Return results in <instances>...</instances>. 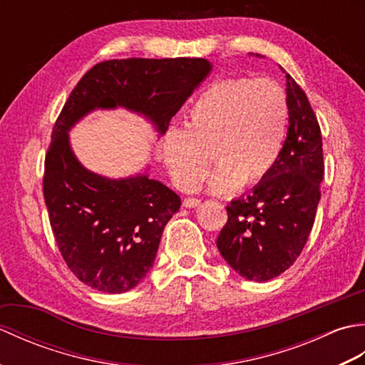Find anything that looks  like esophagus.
Segmentation results:
<instances>
[{
  "instance_id": "1",
  "label": "esophagus",
  "mask_w": 365,
  "mask_h": 365,
  "mask_svg": "<svg viewBox=\"0 0 365 365\" xmlns=\"http://www.w3.org/2000/svg\"><path fill=\"white\" fill-rule=\"evenodd\" d=\"M200 202H202V200L197 199V197H187V199H183V207L196 208V207L200 205Z\"/></svg>"
}]
</instances>
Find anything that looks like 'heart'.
<instances>
[{"label":"heart","instance_id":"b5f03b06","mask_svg":"<svg viewBox=\"0 0 365 365\" xmlns=\"http://www.w3.org/2000/svg\"><path fill=\"white\" fill-rule=\"evenodd\" d=\"M287 127L289 100L276 81L221 80L191 103L182 131H168L160 153L174 183L185 191L204 180L210 156L216 165L210 188L227 192L259 183L271 173Z\"/></svg>","mask_w":365,"mask_h":365}]
</instances>
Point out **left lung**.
Returning a JSON list of instances; mask_svg holds the SVG:
<instances>
[{"label":"left lung","mask_w":365,"mask_h":365,"mask_svg":"<svg viewBox=\"0 0 365 365\" xmlns=\"http://www.w3.org/2000/svg\"><path fill=\"white\" fill-rule=\"evenodd\" d=\"M284 73L289 128L281 155L251 195L226 207L227 222L216 240L224 260L255 282L279 276L298 259L322 196L324 161L319 120L304 91Z\"/></svg>","instance_id":"left-lung-1"}]
</instances>
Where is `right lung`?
Instances as JSON below:
<instances>
[{
    "label": "right lung",
    "mask_w": 365,
    "mask_h": 365,
    "mask_svg": "<svg viewBox=\"0 0 365 365\" xmlns=\"http://www.w3.org/2000/svg\"><path fill=\"white\" fill-rule=\"evenodd\" d=\"M210 71L202 58L110 59L84 73L68 96L45 155L43 197L59 252L83 284L105 293L136 287L182 202L145 174L106 178L91 173L73 155L68 130L97 108L122 106L166 133L173 115Z\"/></svg>",
    "instance_id": "obj_1"
}]
</instances>
